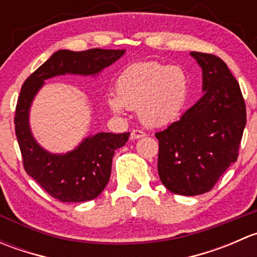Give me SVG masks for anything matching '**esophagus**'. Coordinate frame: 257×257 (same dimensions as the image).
<instances>
[{"instance_id": "esophagus-1", "label": "esophagus", "mask_w": 257, "mask_h": 257, "mask_svg": "<svg viewBox=\"0 0 257 257\" xmlns=\"http://www.w3.org/2000/svg\"><path fill=\"white\" fill-rule=\"evenodd\" d=\"M145 136H147V134H145L143 131H141V129H133L131 133V139L136 141V139L143 138V137H145Z\"/></svg>"}]
</instances>
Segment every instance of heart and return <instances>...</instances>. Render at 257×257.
<instances>
[{"label":"heart","instance_id":"b5f03b06","mask_svg":"<svg viewBox=\"0 0 257 257\" xmlns=\"http://www.w3.org/2000/svg\"><path fill=\"white\" fill-rule=\"evenodd\" d=\"M116 94L108 95L114 113L125 108L138 110L145 125L170 123L183 108L188 95V77L183 68L159 62H142L126 67L115 83Z\"/></svg>","mask_w":257,"mask_h":257}]
</instances>
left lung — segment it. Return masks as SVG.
Listing matches in <instances>:
<instances>
[{
	"label": "left lung",
	"mask_w": 257,
	"mask_h": 257,
	"mask_svg": "<svg viewBox=\"0 0 257 257\" xmlns=\"http://www.w3.org/2000/svg\"><path fill=\"white\" fill-rule=\"evenodd\" d=\"M203 69L204 95L178 121L155 133L158 173L179 195L208 193L236 162L246 125L240 85L219 57L190 52Z\"/></svg>",
	"instance_id": "left-lung-1"
}]
</instances>
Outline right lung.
<instances>
[{"label": "right lung", "mask_w": 257, "mask_h": 257, "mask_svg": "<svg viewBox=\"0 0 257 257\" xmlns=\"http://www.w3.org/2000/svg\"><path fill=\"white\" fill-rule=\"evenodd\" d=\"M124 49L93 48L82 52L57 51L23 83L15 114V132L23 168L54 199L82 203L95 199L107 186L115 150L129 133H98L83 139L67 154H52L38 145L28 123L33 98L46 79L62 74L95 76L124 54Z\"/></svg>", "instance_id": "obj_1"}]
</instances>
